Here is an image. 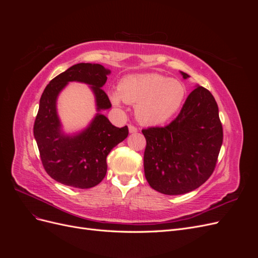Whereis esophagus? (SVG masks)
<instances>
[{"label": "esophagus", "instance_id": "34e87169", "mask_svg": "<svg viewBox=\"0 0 258 258\" xmlns=\"http://www.w3.org/2000/svg\"><path fill=\"white\" fill-rule=\"evenodd\" d=\"M128 128H129V132H130V134H135V132H138V128L135 127L134 124H129Z\"/></svg>", "mask_w": 258, "mask_h": 258}]
</instances>
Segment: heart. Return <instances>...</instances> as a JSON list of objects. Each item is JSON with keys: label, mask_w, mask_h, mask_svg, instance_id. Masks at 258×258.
<instances>
[{"label": "heart", "mask_w": 258, "mask_h": 258, "mask_svg": "<svg viewBox=\"0 0 258 258\" xmlns=\"http://www.w3.org/2000/svg\"><path fill=\"white\" fill-rule=\"evenodd\" d=\"M186 96L185 85L168 76L147 73L130 75L119 83L118 91L111 92L115 105L137 104L136 114L142 123L156 126L169 120L181 108Z\"/></svg>", "instance_id": "b5f03b06"}]
</instances>
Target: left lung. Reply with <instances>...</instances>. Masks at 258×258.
Returning a JSON list of instances; mask_svg holds the SVG:
<instances>
[{
	"label": "left lung",
	"mask_w": 258,
	"mask_h": 258,
	"mask_svg": "<svg viewBox=\"0 0 258 258\" xmlns=\"http://www.w3.org/2000/svg\"><path fill=\"white\" fill-rule=\"evenodd\" d=\"M142 134L146 139L144 173L155 190L183 195L212 175L223 143V127L217 103L208 89L197 86L174 120L166 127L143 129Z\"/></svg>",
	"instance_id": "obj_1"
}]
</instances>
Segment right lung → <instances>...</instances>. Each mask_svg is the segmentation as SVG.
Returning a JSON list of instances; mask_svg holds the SVG:
<instances>
[{"label":"right lung","mask_w":258,"mask_h":258,"mask_svg":"<svg viewBox=\"0 0 258 258\" xmlns=\"http://www.w3.org/2000/svg\"><path fill=\"white\" fill-rule=\"evenodd\" d=\"M110 70L97 63H77L52 79L40 100L33 134L46 172L54 181L76 188H91L104 178L106 157L117 144L128 137V127L117 128L101 114L112 106L101 88ZM69 81L91 85L96 97L98 113L80 134L68 136L60 129L56 114V98Z\"/></svg>","instance_id":"1"}]
</instances>
